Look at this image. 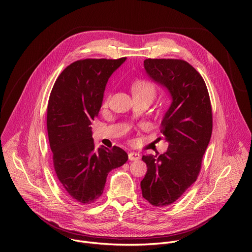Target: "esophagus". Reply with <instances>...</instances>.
Here are the masks:
<instances>
[{
  "mask_svg": "<svg viewBox=\"0 0 252 252\" xmlns=\"http://www.w3.org/2000/svg\"><path fill=\"white\" fill-rule=\"evenodd\" d=\"M136 156H139L138 154H135V153H130L129 155H128V157L130 158H136Z\"/></svg>",
  "mask_w": 252,
  "mask_h": 252,
  "instance_id": "esophagus-1",
  "label": "esophagus"
}]
</instances>
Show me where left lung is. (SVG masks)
<instances>
[{"label":"left lung","instance_id":"1","mask_svg":"<svg viewBox=\"0 0 252 252\" xmlns=\"http://www.w3.org/2000/svg\"><path fill=\"white\" fill-rule=\"evenodd\" d=\"M117 61L87 59L63 69L52 90L47 115L54 165L66 191L83 203L102 194L109 172L127 160L110 140L96 145L92 122L101 107L105 86Z\"/></svg>","mask_w":252,"mask_h":252}]
</instances>
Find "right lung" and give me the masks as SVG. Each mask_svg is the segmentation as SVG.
<instances>
[{"mask_svg": "<svg viewBox=\"0 0 252 252\" xmlns=\"http://www.w3.org/2000/svg\"><path fill=\"white\" fill-rule=\"evenodd\" d=\"M143 64L150 79L166 94L169 106L161 120L165 148L142 157L148 171L140 188L151 204L164 206L196 181L211 136V105L203 79L189 63L149 59Z\"/></svg>", "mask_w": 252, "mask_h": 252, "instance_id": "right-lung-1", "label": "right lung"}]
</instances>
